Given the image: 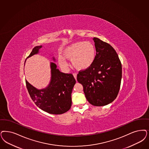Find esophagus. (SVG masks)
Listing matches in <instances>:
<instances>
[{"label":"esophagus","mask_w":149,"mask_h":149,"mask_svg":"<svg viewBox=\"0 0 149 149\" xmlns=\"http://www.w3.org/2000/svg\"><path fill=\"white\" fill-rule=\"evenodd\" d=\"M73 75H74V77H75V80H77V73H73Z\"/></svg>","instance_id":"esophagus-1"}]
</instances>
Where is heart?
Returning <instances> with one entry per match:
<instances>
[{"label": "heart", "mask_w": 149, "mask_h": 149, "mask_svg": "<svg viewBox=\"0 0 149 149\" xmlns=\"http://www.w3.org/2000/svg\"><path fill=\"white\" fill-rule=\"evenodd\" d=\"M63 56L71 60L72 65L77 70H86L93 65L96 56L95 46L89 41H79L72 43L64 49ZM58 63L61 67L67 68L68 63L62 56H58Z\"/></svg>", "instance_id": "obj_1"}]
</instances>
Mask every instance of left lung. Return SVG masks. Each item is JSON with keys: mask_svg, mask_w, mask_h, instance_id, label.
Instances as JSON below:
<instances>
[{"mask_svg": "<svg viewBox=\"0 0 149 149\" xmlns=\"http://www.w3.org/2000/svg\"><path fill=\"white\" fill-rule=\"evenodd\" d=\"M96 56L93 65L79 72L78 82L82 84L87 101L95 106L113 102L118 95L122 79V64L112 47L94 37Z\"/></svg>", "mask_w": 149, "mask_h": 149, "instance_id": "1", "label": "left lung"}]
</instances>
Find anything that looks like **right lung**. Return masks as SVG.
Here are the masks:
<instances>
[{
  "label": "right lung",
  "instance_id": "add662e5",
  "mask_svg": "<svg viewBox=\"0 0 149 149\" xmlns=\"http://www.w3.org/2000/svg\"><path fill=\"white\" fill-rule=\"evenodd\" d=\"M41 48L42 46L35 47L28 57L37 53ZM51 67V81L48 87L38 90L25 80L26 87L31 99L37 107L47 113L61 114L67 112L71 108V95L76 80L71 73L60 72L56 69L55 63H52Z\"/></svg>",
  "mask_w": 149,
  "mask_h": 149
}]
</instances>
